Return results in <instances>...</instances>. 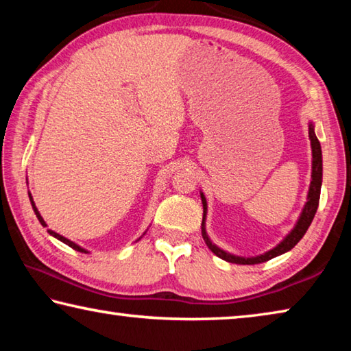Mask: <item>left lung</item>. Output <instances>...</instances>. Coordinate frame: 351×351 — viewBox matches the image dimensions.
I'll use <instances>...</instances> for the list:
<instances>
[{
    "mask_svg": "<svg viewBox=\"0 0 351 351\" xmlns=\"http://www.w3.org/2000/svg\"><path fill=\"white\" fill-rule=\"evenodd\" d=\"M310 139H311V148H313V173H311V186H310V192H308V201L304 207V212L297 221L295 228L291 230V234L285 239L280 245L276 246L274 249H271L263 255H258V257H252V258H241V257H235V255H230L228 252H224L223 249L217 247L215 245H212V241L207 237L206 230H204V217H206V210H207V204H206V198L204 195L201 193V201H203V239L206 241V245L209 246L210 251L217 255V257L223 258L229 263H237V265H258V263H265L271 258L277 257V255H282L285 252H288L289 249H293L297 243L300 241L302 237L305 235V232L310 228V224L313 221L314 215H316L317 206H319V198H320V186H322V150H320V142L317 139L316 133H314V125L310 123Z\"/></svg>",
    "mask_w": 351,
    "mask_h": 351,
    "instance_id": "obj_1",
    "label": "left lung"
}]
</instances>
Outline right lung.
I'll return each mask as SVG.
<instances>
[{
	"mask_svg": "<svg viewBox=\"0 0 351 351\" xmlns=\"http://www.w3.org/2000/svg\"><path fill=\"white\" fill-rule=\"evenodd\" d=\"M29 198H31V203H32V207H34V212H35V215H37V218H38V221L43 224V226H46V223H45V219L41 218V215L38 213V210H37V207H35V204H34V201H32V197H31V193H29ZM47 232H49L52 237H56V239H58L60 241H63L64 245H68L69 247H73V249H75V251H79V252H86L85 249H82L80 246H77L75 243H73V241H69L68 239H64V237H62L60 234H57V232H54V230H47Z\"/></svg>",
	"mask_w": 351,
	"mask_h": 351,
	"instance_id": "right-lung-1",
	"label": "right lung"
}]
</instances>
